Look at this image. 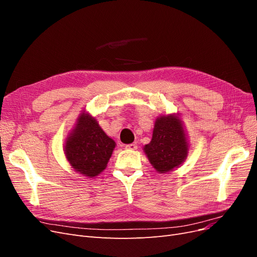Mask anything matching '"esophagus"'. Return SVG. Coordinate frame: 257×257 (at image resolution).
Returning <instances> with one entry per match:
<instances>
[{
	"label": "esophagus",
	"mask_w": 257,
	"mask_h": 257,
	"mask_svg": "<svg viewBox=\"0 0 257 257\" xmlns=\"http://www.w3.org/2000/svg\"><path fill=\"white\" fill-rule=\"evenodd\" d=\"M125 149L127 150H136L137 149V145L136 144H130L125 146Z\"/></svg>",
	"instance_id": "esophagus-1"
}]
</instances>
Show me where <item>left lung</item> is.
<instances>
[{
	"label": "left lung",
	"mask_w": 257,
	"mask_h": 257,
	"mask_svg": "<svg viewBox=\"0 0 257 257\" xmlns=\"http://www.w3.org/2000/svg\"><path fill=\"white\" fill-rule=\"evenodd\" d=\"M144 151L160 174L178 168L188 157L189 144L182 121L176 114L160 115L155 120L151 142Z\"/></svg>",
	"instance_id": "8db88e82"
}]
</instances>
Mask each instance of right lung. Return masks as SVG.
I'll use <instances>...</instances> for the list:
<instances>
[{"label":"right lung","instance_id":"right-lung-1","mask_svg":"<svg viewBox=\"0 0 257 257\" xmlns=\"http://www.w3.org/2000/svg\"><path fill=\"white\" fill-rule=\"evenodd\" d=\"M114 147V141L106 135L96 119L83 111L66 138L64 152L75 172L93 178L106 168Z\"/></svg>","mask_w":257,"mask_h":257}]
</instances>
